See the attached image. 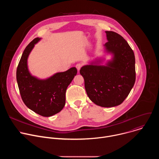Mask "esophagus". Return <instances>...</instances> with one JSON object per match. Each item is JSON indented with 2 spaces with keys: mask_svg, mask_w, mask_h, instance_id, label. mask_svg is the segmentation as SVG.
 Returning <instances> with one entry per match:
<instances>
[{
  "mask_svg": "<svg viewBox=\"0 0 159 159\" xmlns=\"http://www.w3.org/2000/svg\"><path fill=\"white\" fill-rule=\"evenodd\" d=\"M75 66H76V68H77V69L78 70V71H79L80 69V68L82 66V65L81 63H77Z\"/></svg>",
  "mask_w": 159,
  "mask_h": 159,
  "instance_id": "34e87169",
  "label": "esophagus"
}]
</instances>
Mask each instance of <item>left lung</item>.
<instances>
[{
  "label": "left lung",
  "mask_w": 159,
  "mask_h": 159,
  "mask_svg": "<svg viewBox=\"0 0 159 159\" xmlns=\"http://www.w3.org/2000/svg\"><path fill=\"white\" fill-rule=\"evenodd\" d=\"M106 51L112 58L106 65L99 60L83 66L80 74L84 77L89 99L98 106L111 107L121 104L129 94L136 79L134 52L127 41L114 31H106Z\"/></svg>",
  "instance_id": "left-lung-1"
}]
</instances>
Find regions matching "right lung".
Listing matches in <instances>:
<instances>
[{"mask_svg": "<svg viewBox=\"0 0 159 159\" xmlns=\"http://www.w3.org/2000/svg\"><path fill=\"white\" fill-rule=\"evenodd\" d=\"M40 39H34L26 47L17 68L16 79L25 105L37 114L49 117L61 111L65 106L66 90L76 75L77 70L72 67L44 80L31 75L28 68V58Z\"/></svg>", "mask_w": 159, "mask_h": 159, "instance_id": "1", "label": "right lung"}]
</instances>
